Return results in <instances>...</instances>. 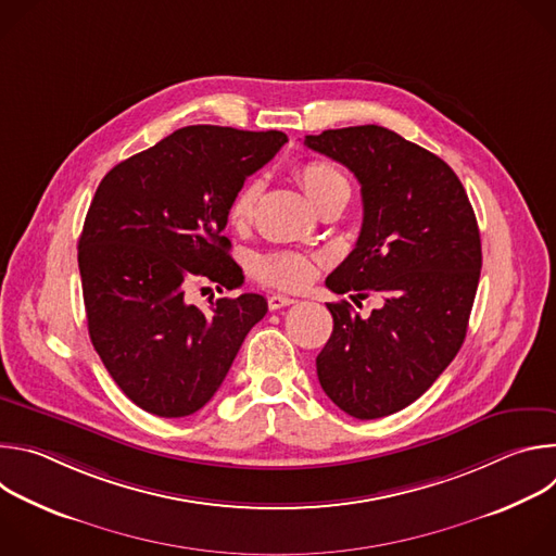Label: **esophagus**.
<instances>
[{"instance_id": "34e87169", "label": "esophagus", "mask_w": 556, "mask_h": 556, "mask_svg": "<svg viewBox=\"0 0 556 556\" xmlns=\"http://www.w3.org/2000/svg\"><path fill=\"white\" fill-rule=\"evenodd\" d=\"M292 303H296V299L286 296V294H270V296H268V307H270V309H281V307L292 305Z\"/></svg>"}]
</instances>
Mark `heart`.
Masks as SVG:
<instances>
[{
  "label": "heart",
  "instance_id": "heart-1",
  "mask_svg": "<svg viewBox=\"0 0 556 556\" xmlns=\"http://www.w3.org/2000/svg\"><path fill=\"white\" fill-rule=\"evenodd\" d=\"M294 178L307 193L314 206L334 198L345 195L350 198V182L345 174L334 167L328 161H305L294 167ZM262 195V185L255 180H249L237 189L232 195L226 217L232 226H247L257 208ZM255 275L262 283L283 290H296L303 288L312 275H314V262L307 255L292 253V251H279V253H266L255 260Z\"/></svg>",
  "mask_w": 556,
  "mask_h": 556
}]
</instances>
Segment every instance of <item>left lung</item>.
<instances>
[{
    "label": "left lung",
    "instance_id": "left-lung-1",
    "mask_svg": "<svg viewBox=\"0 0 556 556\" xmlns=\"http://www.w3.org/2000/svg\"><path fill=\"white\" fill-rule=\"evenodd\" d=\"M303 142L345 165L363 195L358 242L326 283L380 296L367 319L348 301L328 303L334 330L316 376L345 414L384 418L418 401L464 343L482 270L478 219L442 157L387 127L326 129Z\"/></svg>",
    "mask_w": 556,
    "mask_h": 556
}]
</instances>
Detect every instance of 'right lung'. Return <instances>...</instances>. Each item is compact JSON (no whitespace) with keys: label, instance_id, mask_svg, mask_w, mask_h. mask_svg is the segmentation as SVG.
Wrapping results in <instances>:
<instances>
[{"label":"right lung","instance_id":"1","mask_svg":"<svg viewBox=\"0 0 556 556\" xmlns=\"http://www.w3.org/2000/svg\"><path fill=\"white\" fill-rule=\"evenodd\" d=\"M288 142L283 131L191 125L118 163L99 185L78 240L88 330L127 399L161 418L202 409L268 303L244 292L187 303L195 281L232 290L242 268L222 235L244 180Z\"/></svg>","mask_w":556,"mask_h":556}]
</instances>
